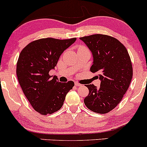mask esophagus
Wrapping results in <instances>:
<instances>
[{
  "label": "esophagus",
  "mask_w": 147,
  "mask_h": 147,
  "mask_svg": "<svg viewBox=\"0 0 147 147\" xmlns=\"http://www.w3.org/2000/svg\"><path fill=\"white\" fill-rule=\"evenodd\" d=\"M75 86H77V87H79V86H81V84H79V83H78V82H75Z\"/></svg>",
  "instance_id": "34e87169"
}]
</instances>
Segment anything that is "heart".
I'll return each mask as SVG.
<instances>
[{"mask_svg": "<svg viewBox=\"0 0 147 147\" xmlns=\"http://www.w3.org/2000/svg\"><path fill=\"white\" fill-rule=\"evenodd\" d=\"M79 49H84V47H79Z\"/></svg>", "mask_w": 147, "mask_h": 147, "instance_id": "heart-1", "label": "heart"}]
</instances>
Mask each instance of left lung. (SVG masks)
<instances>
[{"label":"left lung","instance_id":"8db88e82","mask_svg":"<svg viewBox=\"0 0 147 147\" xmlns=\"http://www.w3.org/2000/svg\"><path fill=\"white\" fill-rule=\"evenodd\" d=\"M80 39L92 53L90 71L97 72L100 80L99 88L86 86L89 94L84 103L94 112L106 114L119 104L130 85L133 68L129 55L119 40L109 35L94 34Z\"/></svg>","mask_w":147,"mask_h":147}]
</instances>
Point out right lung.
Listing matches in <instances>:
<instances>
[{"label": "right lung", "instance_id": "obj_1", "mask_svg": "<svg viewBox=\"0 0 147 147\" xmlns=\"http://www.w3.org/2000/svg\"><path fill=\"white\" fill-rule=\"evenodd\" d=\"M77 40L42 38L31 42L20 52L16 74L23 92L33 108L42 115L51 114L62 107L73 81L59 82L49 71L61 53Z\"/></svg>", "mask_w": 147, "mask_h": 147}]
</instances>
